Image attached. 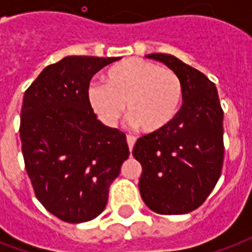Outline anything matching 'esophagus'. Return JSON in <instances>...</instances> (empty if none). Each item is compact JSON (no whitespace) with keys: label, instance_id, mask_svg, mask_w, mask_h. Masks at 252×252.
Returning <instances> with one entry per match:
<instances>
[{"label":"esophagus","instance_id":"34e87169","mask_svg":"<svg viewBox=\"0 0 252 252\" xmlns=\"http://www.w3.org/2000/svg\"><path fill=\"white\" fill-rule=\"evenodd\" d=\"M136 140H137V138L134 137V136H132V134H128V136H126V142H128V146H129L130 152L133 149L134 144H136Z\"/></svg>","mask_w":252,"mask_h":252}]
</instances>
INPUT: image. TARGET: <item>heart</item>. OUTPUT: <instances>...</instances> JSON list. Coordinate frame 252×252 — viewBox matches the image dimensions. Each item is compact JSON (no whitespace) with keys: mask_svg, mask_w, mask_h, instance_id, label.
<instances>
[{"mask_svg":"<svg viewBox=\"0 0 252 252\" xmlns=\"http://www.w3.org/2000/svg\"><path fill=\"white\" fill-rule=\"evenodd\" d=\"M87 99L103 124L116 126L126 106V115L134 126L156 133L167 128L179 114L183 85L172 69L130 57L108 69L106 84H90Z\"/></svg>","mask_w":252,"mask_h":252,"instance_id":"obj_1","label":"heart"}]
</instances>
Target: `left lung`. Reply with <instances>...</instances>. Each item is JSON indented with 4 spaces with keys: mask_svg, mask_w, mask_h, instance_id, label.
<instances>
[{
    "mask_svg": "<svg viewBox=\"0 0 252 252\" xmlns=\"http://www.w3.org/2000/svg\"><path fill=\"white\" fill-rule=\"evenodd\" d=\"M179 76L183 104L161 132L142 136L133 157L142 166L140 193L159 215H184L207 200L223 163V111L215 84L197 69L171 55L152 53Z\"/></svg>",
    "mask_w": 252,
    "mask_h": 252,
    "instance_id": "1",
    "label": "left lung"
}]
</instances>
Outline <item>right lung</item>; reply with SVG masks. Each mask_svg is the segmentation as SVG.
<instances>
[{
    "label": "right lung",
    "instance_id": "1",
    "mask_svg": "<svg viewBox=\"0 0 252 252\" xmlns=\"http://www.w3.org/2000/svg\"><path fill=\"white\" fill-rule=\"evenodd\" d=\"M118 57L68 56L26 90L19 134L26 171L43 207L61 221L86 222L106 208L111 183L129 156L126 134L93 112L87 89Z\"/></svg>",
    "mask_w": 252,
    "mask_h": 252
}]
</instances>
